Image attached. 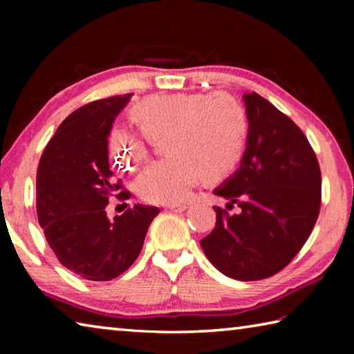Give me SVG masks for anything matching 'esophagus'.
<instances>
[{
	"label": "esophagus",
	"instance_id": "esophagus-1",
	"mask_svg": "<svg viewBox=\"0 0 354 354\" xmlns=\"http://www.w3.org/2000/svg\"><path fill=\"white\" fill-rule=\"evenodd\" d=\"M165 207L167 209H170V211H173V212H183V211H185V206L184 203H170V205H165Z\"/></svg>",
	"mask_w": 354,
	"mask_h": 354
}]
</instances>
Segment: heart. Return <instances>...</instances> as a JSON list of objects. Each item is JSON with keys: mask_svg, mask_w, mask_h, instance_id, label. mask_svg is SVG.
I'll return each mask as SVG.
<instances>
[{"mask_svg": "<svg viewBox=\"0 0 354 354\" xmlns=\"http://www.w3.org/2000/svg\"><path fill=\"white\" fill-rule=\"evenodd\" d=\"M133 117L149 139L169 133L165 151L137 178V194L149 203L183 200L203 176L221 181L243 158L250 118L241 101L227 93L179 92L153 95L137 103ZM107 151L117 169L134 171L148 158V140L122 127L107 139Z\"/></svg>", "mask_w": 354, "mask_h": 354, "instance_id": "b5f03b06", "label": "heart"}]
</instances>
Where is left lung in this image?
<instances>
[{"mask_svg": "<svg viewBox=\"0 0 354 354\" xmlns=\"http://www.w3.org/2000/svg\"><path fill=\"white\" fill-rule=\"evenodd\" d=\"M250 134L241 167L214 190L237 205L239 214L217 212L201 239L212 266L230 278L273 277L313 232L322 203V173L313 147L292 120L256 92L243 95Z\"/></svg>", "mask_w": 354, "mask_h": 354, "instance_id": "1", "label": "left lung"}]
</instances>
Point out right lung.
<instances>
[{"instance_id": "obj_1", "label": "right lung", "mask_w": 354, "mask_h": 354, "mask_svg": "<svg viewBox=\"0 0 354 354\" xmlns=\"http://www.w3.org/2000/svg\"><path fill=\"white\" fill-rule=\"evenodd\" d=\"M129 97L97 100L71 112L48 142L37 169V217L46 242L64 267L88 281H111L127 272L159 214L143 205L113 220L106 214L109 198L123 187L109 169L107 137ZM115 196L129 198V192Z\"/></svg>"}]
</instances>
